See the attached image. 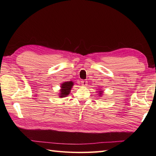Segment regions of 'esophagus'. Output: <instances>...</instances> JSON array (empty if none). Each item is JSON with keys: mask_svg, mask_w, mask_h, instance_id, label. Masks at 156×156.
Returning <instances> with one entry per match:
<instances>
[{"mask_svg": "<svg viewBox=\"0 0 156 156\" xmlns=\"http://www.w3.org/2000/svg\"><path fill=\"white\" fill-rule=\"evenodd\" d=\"M87 80H82L81 81V85L82 87H87Z\"/></svg>", "mask_w": 156, "mask_h": 156, "instance_id": "1", "label": "esophagus"}]
</instances>
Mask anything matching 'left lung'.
<instances>
[{
	"label": "left lung",
	"mask_w": 156,
	"mask_h": 156,
	"mask_svg": "<svg viewBox=\"0 0 156 156\" xmlns=\"http://www.w3.org/2000/svg\"><path fill=\"white\" fill-rule=\"evenodd\" d=\"M102 94H103V91H102V90L98 91V96H102Z\"/></svg>",
	"instance_id": "1"
}]
</instances>
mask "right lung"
Instances as JSON below:
<instances>
[{"instance_id": "add662e5", "label": "right lung", "mask_w": 156, "mask_h": 156, "mask_svg": "<svg viewBox=\"0 0 156 156\" xmlns=\"http://www.w3.org/2000/svg\"><path fill=\"white\" fill-rule=\"evenodd\" d=\"M73 86H74V82L72 81H68V82H64L61 84L60 86V90H59V97L60 98H64L66 97L67 96L70 92L71 89Z\"/></svg>"}]
</instances>
